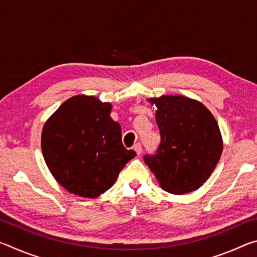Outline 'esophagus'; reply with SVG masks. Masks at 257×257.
<instances>
[{"label":"esophagus","instance_id":"34e87169","mask_svg":"<svg viewBox=\"0 0 257 257\" xmlns=\"http://www.w3.org/2000/svg\"><path fill=\"white\" fill-rule=\"evenodd\" d=\"M134 150H135V152H136V153H137L138 155H141V154H142V152H143V149H142V144H141V143H136V144L134 145Z\"/></svg>","mask_w":257,"mask_h":257}]
</instances>
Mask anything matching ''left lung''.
I'll return each mask as SVG.
<instances>
[{
	"instance_id": "obj_1",
	"label": "left lung",
	"mask_w": 257,
	"mask_h": 257,
	"mask_svg": "<svg viewBox=\"0 0 257 257\" xmlns=\"http://www.w3.org/2000/svg\"><path fill=\"white\" fill-rule=\"evenodd\" d=\"M149 101L155 114L161 143L145 163L160 186L175 195L198 189L214 170L222 154L216 120L201 102L181 95H163Z\"/></svg>"
}]
</instances>
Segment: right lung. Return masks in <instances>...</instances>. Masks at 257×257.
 <instances>
[{
  "instance_id": "1",
  "label": "right lung",
  "mask_w": 257,
  "mask_h": 257,
  "mask_svg": "<svg viewBox=\"0 0 257 257\" xmlns=\"http://www.w3.org/2000/svg\"><path fill=\"white\" fill-rule=\"evenodd\" d=\"M111 104L86 95L70 97L46 121L42 152L47 168L71 194L95 198L114 184L136 152L122 144Z\"/></svg>"
}]
</instances>
